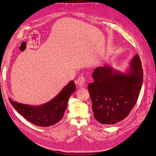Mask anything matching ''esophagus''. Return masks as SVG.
<instances>
[{
    "mask_svg": "<svg viewBox=\"0 0 156 156\" xmlns=\"http://www.w3.org/2000/svg\"><path fill=\"white\" fill-rule=\"evenodd\" d=\"M85 81H86V80H85V78H84V77L80 76L78 78V79L77 80L76 83L79 87H82L84 85V84H85Z\"/></svg>",
    "mask_w": 156,
    "mask_h": 156,
    "instance_id": "obj_1",
    "label": "esophagus"
}]
</instances>
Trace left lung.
<instances>
[{"instance_id": "left-lung-1", "label": "left lung", "mask_w": 156, "mask_h": 156, "mask_svg": "<svg viewBox=\"0 0 156 156\" xmlns=\"http://www.w3.org/2000/svg\"><path fill=\"white\" fill-rule=\"evenodd\" d=\"M94 82L88 89L95 119L111 125L124 120L129 114L139 97L143 81V70L136 54L122 72L110 65L98 67L92 73Z\"/></svg>"}]
</instances>
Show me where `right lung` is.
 Returning a JSON list of instances; mask_svg holds the SVG:
<instances>
[{
	"label": "right lung",
	"instance_id": "right-lung-1",
	"mask_svg": "<svg viewBox=\"0 0 156 156\" xmlns=\"http://www.w3.org/2000/svg\"><path fill=\"white\" fill-rule=\"evenodd\" d=\"M75 90L73 81H71L54 98L40 105L23 104L13 101L10 98L9 101L13 108L32 124L48 127L58 123L62 119L69 98Z\"/></svg>",
	"mask_w": 156,
	"mask_h": 156
}]
</instances>
